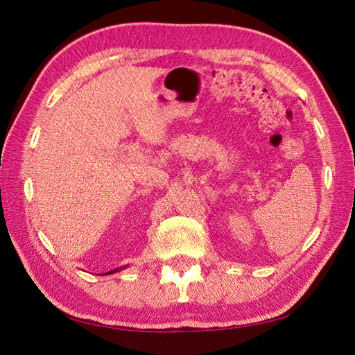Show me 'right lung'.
I'll list each match as a JSON object with an SVG mask.
<instances>
[{"mask_svg":"<svg viewBox=\"0 0 355 355\" xmlns=\"http://www.w3.org/2000/svg\"><path fill=\"white\" fill-rule=\"evenodd\" d=\"M118 271V268H115V270H112V271H110V272H106V274H114V272H116Z\"/></svg>","mask_w":355,"mask_h":355,"instance_id":"right-lung-1","label":"right lung"}]
</instances>
